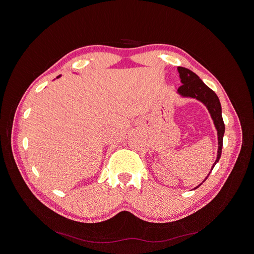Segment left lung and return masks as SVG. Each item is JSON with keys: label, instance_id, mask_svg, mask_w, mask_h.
<instances>
[{"label": "left lung", "instance_id": "8db88e82", "mask_svg": "<svg viewBox=\"0 0 254 254\" xmlns=\"http://www.w3.org/2000/svg\"><path fill=\"white\" fill-rule=\"evenodd\" d=\"M179 77L181 79V83L182 85L177 89L178 95H180L182 98H191L199 101L203 103L206 108L208 109L211 118L213 120V124L215 126V128L217 130V138H218V150H217V157L216 161L213 164V167L211 168V171L214 168V166L218 163L219 158L221 156V150H222V140H223V135H224V124H223V119L221 115V105L219 102V99L217 97L216 93L213 91L210 87H208L199 77L193 73L192 71L183 68V66H178L177 68ZM205 178L203 182L206 181V179L210 175ZM203 182L197 185L195 189H197L198 186H201Z\"/></svg>", "mask_w": 254, "mask_h": 254}]
</instances>
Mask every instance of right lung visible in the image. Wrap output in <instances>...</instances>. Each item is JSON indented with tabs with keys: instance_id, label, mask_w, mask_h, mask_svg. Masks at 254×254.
Returning <instances> with one entry per match:
<instances>
[{
	"instance_id": "add662e5",
	"label": "right lung",
	"mask_w": 254,
	"mask_h": 254,
	"mask_svg": "<svg viewBox=\"0 0 254 254\" xmlns=\"http://www.w3.org/2000/svg\"><path fill=\"white\" fill-rule=\"evenodd\" d=\"M60 77H61V75H60V76H58V77H57V78H60Z\"/></svg>"
}]
</instances>
